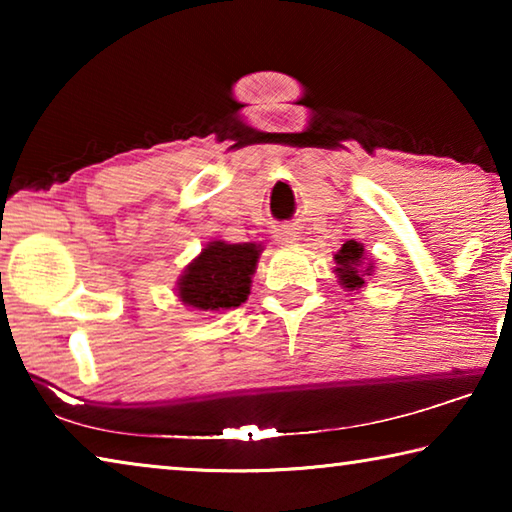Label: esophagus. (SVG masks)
<instances>
[{"label": "esophagus", "instance_id": "34e87169", "mask_svg": "<svg viewBox=\"0 0 512 512\" xmlns=\"http://www.w3.org/2000/svg\"><path fill=\"white\" fill-rule=\"evenodd\" d=\"M298 232H296V228H291V225H282L280 230L275 232V239L280 241V244H284V246H293V244H298Z\"/></svg>", "mask_w": 512, "mask_h": 512}]
</instances>
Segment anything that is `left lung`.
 I'll list each match as a JSON object with an SVG mask.
<instances>
[{"label": "left lung", "instance_id": "1", "mask_svg": "<svg viewBox=\"0 0 512 512\" xmlns=\"http://www.w3.org/2000/svg\"><path fill=\"white\" fill-rule=\"evenodd\" d=\"M334 273L339 277L341 287L348 291H359L366 287V280L375 273V264L366 255V248L359 241H345L339 253L334 255Z\"/></svg>", "mask_w": 512, "mask_h": 512}]
</instances>
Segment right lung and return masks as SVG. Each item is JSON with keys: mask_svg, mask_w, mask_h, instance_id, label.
Listing matches in <instances>:
<instances>
[{"mask_svg": "<svg viewBox=\"0 0 512 512\" xmlns=\"http://www.w3.org/2000/svg\"><path fill=\"white\" fill-rule=\"evenodd\" d=\"M262 244H228L207 241L205 248L183 268L176 282V296L185 307L201 314H221L246 302L253 275L262 255Z\"/></svg>", "mask_w": 512, "mask_h": 512, "instance_id": "right-lung-1", "label": "right lung"}]
</instances>
